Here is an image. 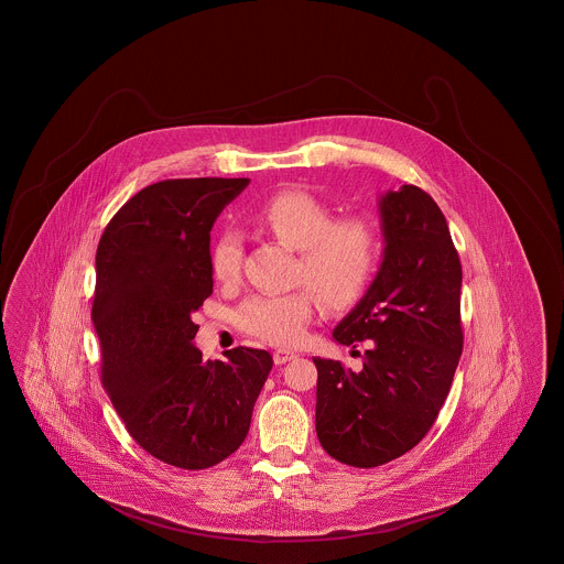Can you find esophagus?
<instances>
[{"mask_svg":"<svg viewBox=\"0 0 564 564\" xmlns=\"http://www.w3.org/2000/svg\"><path fill=\"white\" fill-rule=\"evenodd\" d=\"M295 356V352H291V350H275V352H273V362H275V365H284V362L293 360Z\"/></svg>","mask_w":564,"mask_h":564,"instance_id":"esophagus-1","label":"esophagus"}]
</instances>
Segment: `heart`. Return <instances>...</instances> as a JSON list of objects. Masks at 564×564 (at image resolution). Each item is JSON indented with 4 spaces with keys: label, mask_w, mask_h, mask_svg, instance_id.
Listing matches in <instances>:
<instances>
[{
    "label": "heart",
    "mask_w": 564,
    "mask_h": 564,
    "mask_svg": "<svg viewBox=\"0 0 564 564\" xmlns=\"http://www.w3.org/2000/svg\"><path fill=\"white\" fill-rule=\"evenodd\" d=\"M254 220L282 243L296 250L295 280L310 284L326 307H348L369 289L380 239L360 218H337L314 195L289 188L269 197ZM241 248L234 231H223L209 248V271L218 282L239 273ZM314 295L295 289L282 295H252L239 305V328L275 346H295L314 316Z\"/></svg>",
    "instance_id": "1"
}]
</instances>
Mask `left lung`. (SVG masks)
<instances>
[{"instance_id":"left-lung-1","label":"left lung","mask_w":564,"mask_h":564,"mask_svg":"<svg viewBox=\"0 0 564 564\" xmlns=\"http://www.w3.org/2000/svg\"><path fill=\"white\" fill-rule=\"evenodd\" d=\"M384 259L355 310L335 326L365 344L356 373L314 358L316 433L335 460L371 469L422 442L444 405L463 352L458 252L440 206L414 184L378 202Z\"/></svg>"}]
</instances>
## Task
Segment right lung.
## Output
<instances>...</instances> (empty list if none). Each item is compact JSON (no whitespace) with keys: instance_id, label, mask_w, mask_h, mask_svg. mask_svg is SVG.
Listing matches in <instances>:
<instances>
[{"instance_id":"add662e5","label":"right lung","mask_w":564,"mask_h":564,"mask_svg":"<svg viewBox=\"0 0 564 564\" xmlns=\"http://www.w3.org/2000/svg\"><path fill=\"white\" fill-rule=\"evenodd\" d=\"M248 178L163 180L135 193L99 239L93 325L101 384L129 435L180 469L218 465L248 435L271 371L265 350L204 360L193 323L212 295L209 231Z\"/></svg>"}]
</instances>
